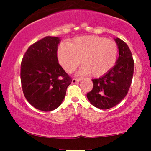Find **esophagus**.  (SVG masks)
Instances as JSON below:
<instances>
[{
	"mask_svg": "<svg viewBox=\"0 0 151 151\" xmlns=\"http://www.w3.org/2000/svg\"><path fill=\"white\" fill-rule=\"evenodd\" d=\"M80 80H81L80 79H75V78H74V79H72V84H76V83L79 82V81Z\"/></svg>",
	"mask_w": 151,
	"mask_h": 151,
	"instance_id": "1",
	"label": "esophagus"
}]
</instances>
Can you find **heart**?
Returning a JSON list of instances; mask_svg holds the SVG:
<instances>
[{"label": "heart", "mask_w": 151, "mask_h": 151, "mask_svg": "<svg viewBox=\"0 0 151 151\" xmlns=\"http://www.w3.org/2000/svg\"><path fill=\"white\" fill-rule=\"evenodd\" d=\"M119 47L114 41L98 36L77 37L70 45L59 46L57 55L59 63L71 73L81 62L79 73L99 77L106 74L115 65Z\"/></svg>", "instance_id": "obj_1"}]
</instances>
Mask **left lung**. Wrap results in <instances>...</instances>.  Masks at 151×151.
Instances as JSON below:
<instances>
[{
    "label": "left lung",
    "instance_id": "left-lung-1",
    "mask_svg": "<svg viewBox=\"0 0 151 151\" xmlns=\"http://www.w3.org/2000/svg\"><path fill=\"white\" fill-rule=\"evenodd\" d=\"M119 55L116 65L102 77L92 79L93 89L86 94L93 106L109 109L120 103L129 91L132 82L134 62L125 42L115 38Z\"/></svg>",
    "mask_w": 151,
    "mask_h": 151
}]
</instances>
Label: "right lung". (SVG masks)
<instances>
[{"label":"right lung","instance_id":"right-lung-1","mask_svg":"<svg viewBox=\"0 0 151 151\" xmlns=\"http://www.w3.org/2000/svg\"><path fill=\"white\" fill-rule=\"evenodd\" d=\"M61 40L47 37L29 47L22 58L20 80L24 96L32 106L51 111L61 105L72 79L58 62Z\"/></svg>","mask_w":151,"mask_h":151}]
</instances>
